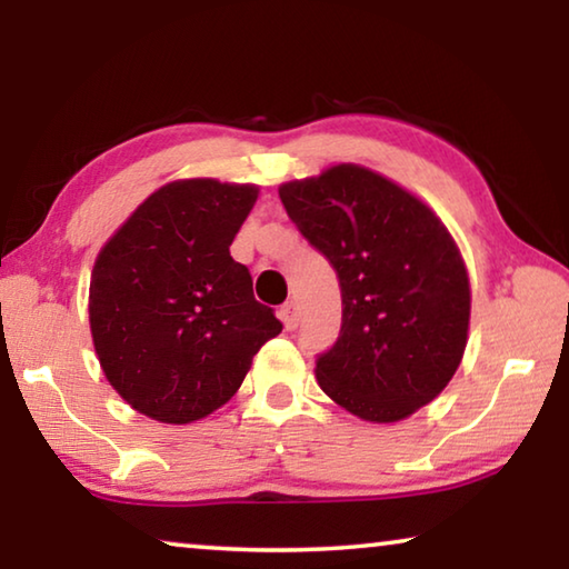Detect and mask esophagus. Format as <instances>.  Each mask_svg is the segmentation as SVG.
I'll list each match as a JSON object with an SVG mask.
<instances>
[{"label": "esophagus", "mask_w": 569, "mask_h": 569, "mask_svg": "<svg viewBox=\"0 0 569 569\" xmlns=\"http://www.w3.org/2000/svg\"><path fill=\"white\" fill-rule=\"evenodd\" d=\"M278 316H281V321L288 331L298 329V321H301V311H298L296 303H283L281 311H278Z\"/></svg>", "instance_id": "34e87169"}]
</instances>
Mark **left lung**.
<instances>
[{
  "label": "left lung",
  "mask_w": 569,
  "mask_h": 569,
  "mask_svg": "<svg viewBox=\"0 0 569 569\" xmlns=\"http://www.w3.org/2000/svg\"><path fill=\"white\" fill-rule=\"evenodd\" d=\"M278 196L341 286V331L316 359L319 387L377 423L427 407L455 377L469 331L467 268L445 223L361 166L283 182Z\"/></svg>",
  "instance_id": "obj_1"
}]
</instances>
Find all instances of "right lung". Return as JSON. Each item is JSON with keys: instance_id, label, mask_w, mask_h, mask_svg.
I'll return each mask as SVG.
<instances>
[{"instance_id": "right-lung-1", "label": "right lung", "mask_w": 569, "mask_h": 569, "mask_svg": "<svg viewBox=\"0 0 569 569\" xmlns=\"http://www.w3.org/2000/svg\"><path fill=\"white\" fill-rule=\"evenodd\" d=\"M256 186L176 180L100 250L90 329L104 377L134 411L190 423L233 397L258 349L281 333L230 243Z\"/></svg>"}]
</instances>
